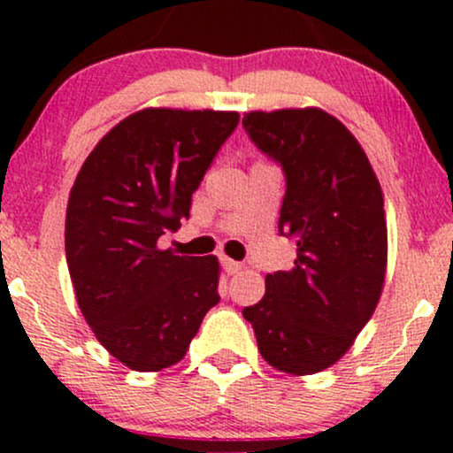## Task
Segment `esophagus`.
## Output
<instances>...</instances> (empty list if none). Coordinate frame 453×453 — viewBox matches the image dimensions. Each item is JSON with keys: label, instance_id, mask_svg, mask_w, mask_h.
Masks as SVG:
<instances>
[{"label": "esophagus", "instance_id": "esophagus-1", "mask_svg": "<svg viewBox=\"0 0 453 453\" xmlns=\"http://www.w3.org/2000/svg\"><path fill=\"white\" fill-rule=\"evenodd\" d=\"M221 266L226 270L227 274H236L238 270H242V264L241 262H234L230 257H221Z\"/></svg>", "mask_w": 453, "mask_h": 453}]
</instances>
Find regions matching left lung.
<instances>
[{"label":"left lung","instance_id":"8db88e82","mask_svg":"<svg viewBox=\"0 0 453 453\" xmlns=\"http://www.w3.org/2000/svg\"><path fill=\"white\" fill-rule=\"evenodd\" d=\"M242 126L283 168L279 232L298 256L266 274V294L242 317L270 366L313 375L341 360L375 313L388 264L381 185L360 142L321 108L247 112Z\"/></svg>","mask_w":453,"mask_h":453}]
</instances>
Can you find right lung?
<instances>
[{
  "mask_svg": "<svg viewBox=\"0 0 453 453\" xmlns=\"http://www.w3.org/2000/svg\"><path fill=\"white\" fill-rule=\"evenodd\" d=\"M238 112L144 108L104 136L82 164L65 215V259L97 341L132 371L185 357L219 303L215 256H174L157 241L189 217Z\"/></svg>",
  "mask_w": 453,
  "mask_h": 453,
  "instance_id": "add662e5",
  "label": "right lung"
}]
</instances>
